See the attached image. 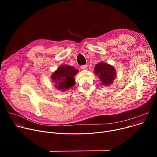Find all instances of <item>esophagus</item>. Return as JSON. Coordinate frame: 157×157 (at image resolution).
<instances>
[{
    "label": "esophagus",
    "instance_id": "34e87169",
    "mask_svg": "<svg viewBox=\"0 0 157 157\" xmlns=\"http://www.w3.org/2000/svg\"><path fill=\"white\" fill-rule=\"evenodd\" d=\"M81 68H82V70H87V65H86V64H84V65H82V66H81Z\"/></svg>",
    "mask_w": 157,
    "mask_h": 157
}]
</instances>
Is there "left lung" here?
Masks as SVG:
<instances>
[{
	"label": "left lung",
	"mask_w": 157,
	"mask_h": 157,
	"mask_svg": "<svg viewBox=\"0 0 157 157\" xmlns=\"http://www.w3.org/2000/svg\"><path fill=\"white\" fill-rule=\"evenodd\" d=\"M94 73L96 76H98L104 86H110L116 76L114 67L104 62H100L95 66Z\"/></svg>",
	"instance_id": "left-lung-1"
}]
</instances>
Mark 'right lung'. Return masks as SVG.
I'll return each mask as SVG.
<instances>
[{"label": "right lung", "instance_id": "add662e5", "mask_svg": "<svg viewBox=\"0 0 157 157\" xmlns=\"http://www.w3.org/2000/svg\"><path fill=\"white\" fill-rule=\"evenodd\" d=\"M78 70L74 66L63 64L52 75V79L55 83V87L60 91H66L75 84V76Z\"/></svg>", "mask_w": 157, "mask_h": 157}]
</instances>
